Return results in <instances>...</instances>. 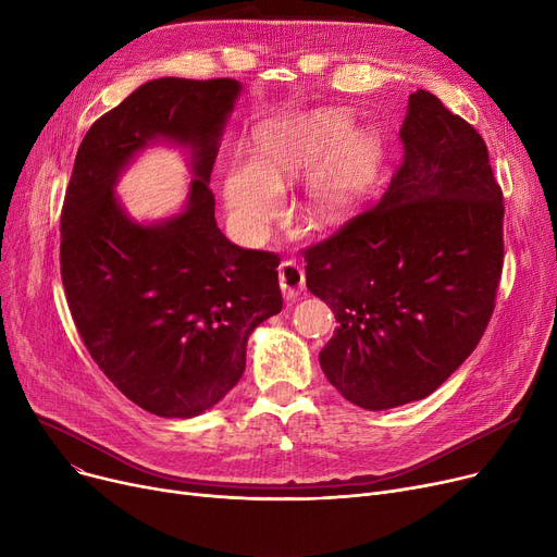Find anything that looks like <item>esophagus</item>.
<instances>
[{
    "instance_id": "obj_1",
    "label": "esophagus",
    "mask_w": 557,
    "mask_h": 557,
    "mask_svg": "<svg viewBox=\"0 0 557 557\" xmlns=\"http://www.w3.org/2000/svg\"><path fill=\"white\" fill-rule=\"evenodd\" d=\"M280 288L286 300H296L305 288V271L296 259H284L280 263Z\"/></svg>"
}]
</instances>
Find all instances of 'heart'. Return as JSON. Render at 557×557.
I'll list each match as a JSON object with an SVG mask.
<instances>
[{
  "label": "heart",
  "instance_id": "1",
  "mask_svg": "<svg viewBox=\"0 0 557 557\" xmlns=\"http://www.w3.org/2000/svg\"><path fill=\"white\" fill-rule=\"evenodd\" d=\"M341 110H313L261 124L252 156L237 158L225 175L223 196L230 214L252 237H263L284 212V187L309 171V196L320 216H336L366 189L374 171V144L363 131H347Z\"/></svg>",
  "mask_w": 557,
  "mask_h": 557
}]
</instances>
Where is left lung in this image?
Masks as SVG:
<instances>
[{"label":"left lung","instance_id":"8db88e82","mask_svg":"<svg viewBox=\"0 0 557 557\" xmlns=\"http://www.w3.org/2000/svg\"><path fill=\"white\" fill-rule=\"evenodd\" d=\"M399 137L384 196L305 250L307 288L338 323L320 368L368 411L447 382L490 323L504 267V194L476 128L418 90Z\"/></svg>","mask_w":557,"mask_h":557}]
</instances>
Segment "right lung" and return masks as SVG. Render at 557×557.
<instances>
[{
  "label": "right lung",
  "instance_id": "right-lung-1",
  "mask_svg": "<svg viewBox=\"0 0 557 557\" xmlns=\"http://www.w3.org/2000/svg\"><path fill=\"white\" fill-rule=\"evenodd\" d=\"M234 78H156L83 137L61 214V275L87 352L131 401L160 418H196L246 370V343L282 311L280 257L234 246L214 219L210 175ZM160 140L190 149L183 213L131 220L113 185Z\"/></svg>",
  "mask_w": 557,
  "mask_h": 557
}]
</instances>
